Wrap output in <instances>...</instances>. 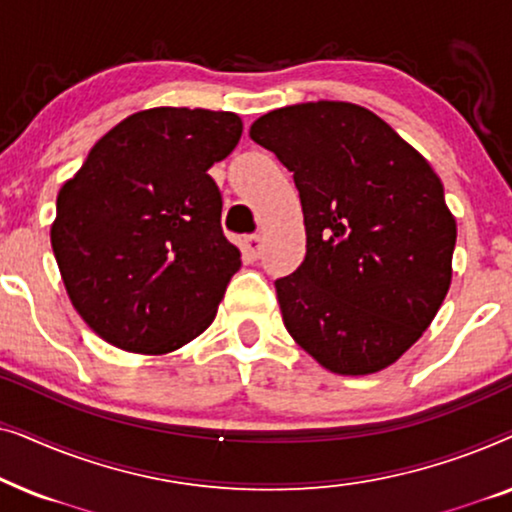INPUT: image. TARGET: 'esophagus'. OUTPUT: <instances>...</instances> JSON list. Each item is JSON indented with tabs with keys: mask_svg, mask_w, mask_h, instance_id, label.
Returning a JSON list of instances; mask_svg holds the SVG:
<instances>
[{
	"mask_svg": "<svg viewBox=\"0 0 512 512\" xmlns=\"http://www.w3.org/2000/svg\"><path fill=\"white\" fill-rule=\"evenodd\" d=\"M242 254L251 258V261H256V258L263 254V240H261V237H258V235L244 237V240H242Z\"/></svg>",
	"mask_w": 512,
	"mask_h": 512,
	"instance_id": "1",
	"label": "esophagus"
}]
</instances>
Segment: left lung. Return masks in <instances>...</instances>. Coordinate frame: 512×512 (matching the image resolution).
Instances as JSON below:
<instances>
[{
  "instance_id": "left-lung-1",
  "label": "left lung",
  "mask_w": 512,
  "mask_h": 512,
  "mask_svg": "<svg viewBox=\"0 0 512 512\" xmlns=\"http://www.w3.org/2000/svg\"><path fill=\"white\" fill-rule=\"evenodd\" d=\"M293 172L307 251L277 279L286 331L335 375H373L431 326L452 284L457 219L443 181L352 102L272 109L249 130Z\"/></svg>"
}]
</instances>
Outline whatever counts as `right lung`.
Wrapping results in <instances>:
<instances>
[{
	"instance_id": "right-lung-1",
	"label": "right lung",
	"mask_w": 512,
	"mask_h": 512,
	"mask_svg": "<svg viewBox=\"0 0 512 512\" xmlns=\"http://www.w3.org/2000/svg\"><path fill=\"white\" fill-rule=\"evenodd\" d=\"M240 137L233 111L142 109L62 184L55 261L74 310L109 345L163 356L214 321L242 258L207 172Z\"/></svg>"
}]
</instances>
